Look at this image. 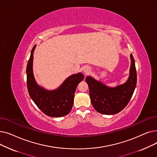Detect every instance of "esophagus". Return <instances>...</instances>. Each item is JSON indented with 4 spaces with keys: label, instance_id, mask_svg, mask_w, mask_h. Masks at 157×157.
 <instances>
[{
    "label": "esophagus",
    "instance_id": "1",
    "mask_svg": "<svg viewBox=\"0 0 157 157\" xmlns=\"http://www.w3.org/2000/svg\"><path fill=\"white\" fill-rule=\"evenodd\" d=\"M90 71H91V68H90V67H89V66H88V65H85L83 67V71L85 74L89 73L90 72Z\"/></svg>",
    "mask_w": 157,
    "mask_h": 157
}]
</instances>
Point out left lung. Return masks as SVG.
<instances>
[{"label": "left lung", "mask_w": 157, "mask_h": 157, "mask_svg": "<svg viewBox=\"0 0 157 157\" xmlns=\"http://www.w3.org/2000/svg\"><path fill=\"white\" fill-rule=\"evenodd\" d=\"M129 76L124 83L110 87L92 76L86 78L90 97L95 109L101 114L112 115L124 109L132 96L137 84L135 61L130 54Z\"/></svg>", "instance_id": "1"}]
</instances>
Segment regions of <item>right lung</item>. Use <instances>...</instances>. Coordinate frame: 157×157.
<instances>
[{
    "label": "right lung",
    "instance_id": "1",
    "mask_svg": "<svg viewBox=\"0 0 157 157\" xmlns=\"http://www.w3.org/2000/svg\"><path fill=\"white\" fill-rule=\"evenodd\" d=\"M36 45L32 48L27 66V83L29 94L34 102L47 116L62 117L67 115L74 102L78 85L84 79L81 72L69 76L57 88L47 90L39 85L33 72V59Z\"/></svg>",
    "mask_w": 157,
    "mask_h": 157
}]
</instances>
